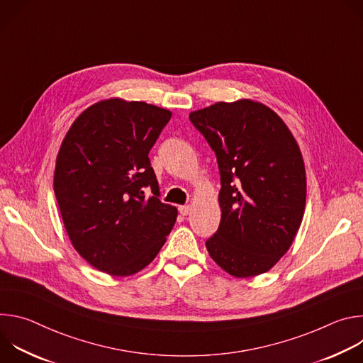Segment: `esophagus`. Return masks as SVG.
Listing matches in <instances>:
<instances>
[{"instance_id":"esophagus-1","label":"esophagus","mask_w":363,"mask_h":363,"mask_svg":"<svg viewBox=\"0 0 363 363\" xmlns=\"http://www.w3.org/2000/svg\"><path fill=\"white\" fill-rule=\"evenodd\" d=\"M178 210H179L181 216H188L191 213V206L189 205H181Z\"/></svg>"}]
</instances>
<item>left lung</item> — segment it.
I'll use <instances>...</instances> for the list:
<instances>
[{
  "label": "left lung",
  "instance_id": "1",
  "mask_svg": "<svg viewBox=\"0 0 363 363\" xmlns=\"http://www.w3.org/2000/svg\"><path fill=\"white\" fill-rule=\"evenodd\" d=\"M217 155L221 221L205 245L228 274L273 269L291 247L306 206L300 147L269 106L251 99L217 101L189 113Z\"/></svg>",
  "mask_w": 363,
  "mask_h": 363
}]
</instances>
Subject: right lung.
Segmentation results:
<instances>
[{"label":"right lung","mask_w":363,"mask_h":363,"mask_svg":"<svg viewBox=\"0 0 363 363\" xmlns=\"http://www.w3.org/2000/svg\"><path fill=\"white\" fill-rule=\"evenodd\" d=\"M171 116L150 103L105 99L76 118L60 145L53 185L63 224L74 250L103 273L143 270L177 221L147 157Z\"/></svg>","instance_id":"right-lung-1"}]
</instances>
